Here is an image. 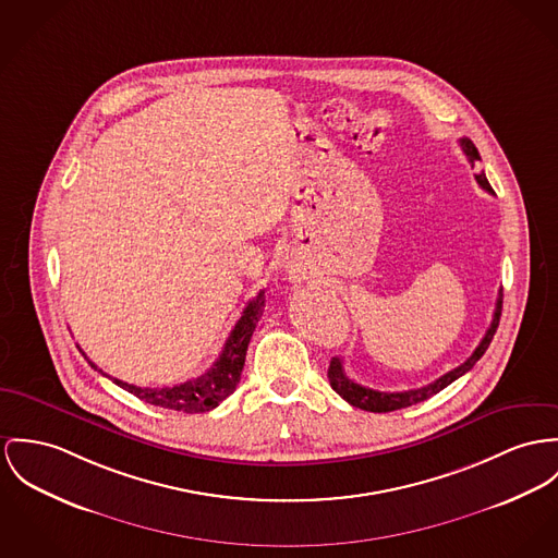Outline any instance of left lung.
<instances>
[{"mask_svg":"<svg viewBox=\"0 0 558 558\" xmlns=\"http://www.w3.org/2000/svg\"><path fill=\"white\" fill-rule=\"evenodd\" d=\"M461 148H463L468 161L472 163V168H477V163H480V153H477V148L473 146V142L470 137H461ZM475 180H477V184H480L484 191L493 193V189H490V184H488V180H486V173H475ZM501 303H504V293L499 291V298H497V303H495L493 323H490L486 336L482 338V342L477 343V348L473 350L472 356H470L465 363H461L459 367H454L452 372H448V374H444L441 378H437L435 383L421 386V388H412V390H401V392L374 390V388H367V386L359 385V383L350 380V378L345 376V372H343L342 359L333 356L331 363H329V372H327L331 388H333L342 399H345L350 405L361 408V410H365V412H378V414H383V412L401 410V408H408V405H416V403L429 399L433 395H437L441 388L452 385L457 378H461L463 374H468L473 365L480 361V356L486 352V348L493 342V336L497 333L499 318H501Z\"/></svg>","mask_w":558,"mask_h":558,"instance_id":"8db88e82","label":"left lung"}]
</instances>
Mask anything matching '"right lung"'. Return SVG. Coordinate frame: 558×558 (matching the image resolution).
<instances>
[{"mask_svg": "<svg viewBox=\"0 0 558 558\" xmlns=\"http://www.w3.org/2000/svg\"><path fill=\"white\" fill-rule=\"evenodd\" d=\"M263 307H265V291H258L257 298L248 301V305L244 307L242 318L235 323L233 331L229 333L215 365L206 374L191 378L182 385L163 386V388L128 385V383L112 378V376L104 374L101 369H97V365L93 361H88V363L99 374L110 378L114 385L125 388L128 392L150 405H159V408L175 410V412H186V414L210 412L218 403H222L240 383L244 361H246V350H248V343L253 338V331L257 327L258 318L263 316Z\"/></svg>", "mask_w": 558, "mask_h": 558, "instance_id": "add662e5", "label": "right lung"}]
</instances>
